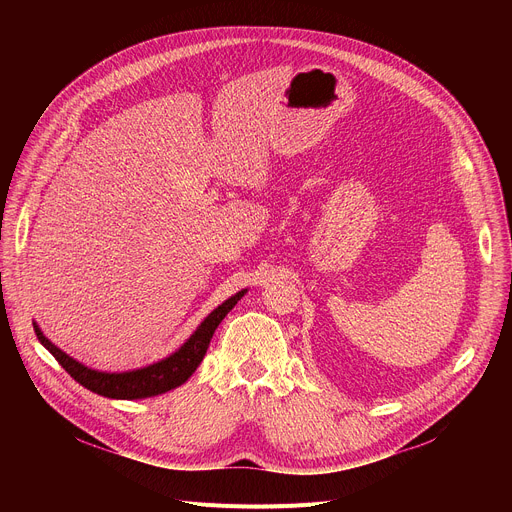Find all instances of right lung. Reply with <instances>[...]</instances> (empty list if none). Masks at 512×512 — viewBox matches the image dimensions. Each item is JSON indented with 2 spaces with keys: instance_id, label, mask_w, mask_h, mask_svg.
I'll list each match as a JSON object with an SVG mask.
<instances>
[{
  "instance_id": "right-lung-1",
  "label": "right lung",
  "mask_w": 512,
  "mask_h": 512,
  "mask_svg": "<svg viewBox=\"0 0 512 512\" xmlns=\"http://www.w3.org/2000/svg\"><path fill=\"white\" fill-rule=\"evenodd\" d=\"M245 294H247V288L238 290L222 305L215 307L197 326V330L191 334V338H186V342L180 348H176L172 355H168L166 359H159L151 365L130 369V371H99V369L87 367L53 344L41 332L37 321H33V326H35V334H37L39 342L47 348L53 357H56V361L72 375V378L80 386H85L87 390L107 396V398L137 400V398H149V396L170 392L191 378L207 353V346L211 342L213 332L218 330L222 319L234 309V305L242 297H245Z\"/></svg>"
}]
</instances>
